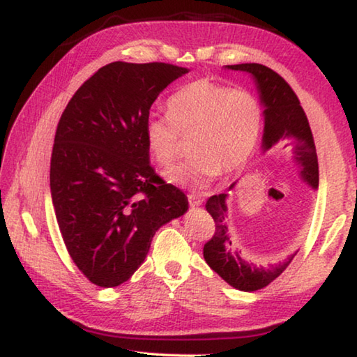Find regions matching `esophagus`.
<instances>
[{
	"instance_id": "obj_1",
	"label": "esophagus",
	"mask_w": 357,
	"mask_h": 357,
	"mask_svg": "<svg viewBox=\"0 0 357 357\" xmlns=\"http://www.w3.org/2000/svg\"><path fill=\"white\" fill-rule=\"evenodd\" d=\"M187 198H189L190 206H200V204L203 203V197L202 195H197V193H189V195H187Z\"/></svg>"
}]
</instances>
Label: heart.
<instances>
[{
	"label": "heart",
	"mask_w": 357,
	"mask_h": 357,
	"mask_svg": "<svg viewBox=\"0 0 357 357\" xmlns=\"http://www.w3.org/2000/svg\"><path fill=\"white\" fill-rule=\"evenodd\" d=\"M167 112L168 118L151 114L146 119V148L160 167H170L181 153L179 135L195 134L192 159L165 173L170 183L193 190L204 189L222 172L243 167L263 129V108L255 94L211 80L185 84L168 99Z\"/></svg>",
	"instance_id": "heart-1"
}]
</instances>
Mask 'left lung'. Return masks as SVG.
Masks as SVG:
<instances>
[{
  "mask_svg": "<svg viewBox=\"0 0 357 357\" xmlns=\"http://www.w3.org/2000/svg\"><path fill=\"white\" fill-rule=\"evenodd\" d=\"M233 70H244L255 78L259 99L264 105V134L263 149L268 151L275 143L285 138L294 140V160L301 168V178L313 189L318 187V157L313 143V135L305 116L304 108L301 107L298 96L291 86L273 69L263 64L245 63L227 66ZM234 184L229 187L233 189ZM206 211L215 222V231L203 247V257L214 273L219 274L228 285L241 289V291H257L268 287L275 280L288 264L293 261L296 253L283 263L269 266H255L247 263L233 250L231 239L227 227V193L209 197Z\"/></svg>",
  "mask_w": 357,
  "mask_h": 357,
  "instance_id": "obj_1",
  "label": "left lung"
}]
</instances>
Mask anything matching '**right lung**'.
<instances>
[{"label": "right lung", "instance_id": "right-lung-1", "mask_svg": "<svg viewBox=\"0 0 357 357\" xmlns=\"http://www.w3.org/2000/svg\"><path fill=\"white\" fill-rule=\"evenodd\" d=\"M185 68L114 61L72 96L59 119L50 190L72 261L102 288L130 279L157 229L183 215L184 192L149 164V108Z\"/></svg>", "mask_w": 357, "mask_h": 357}]
</instances>
